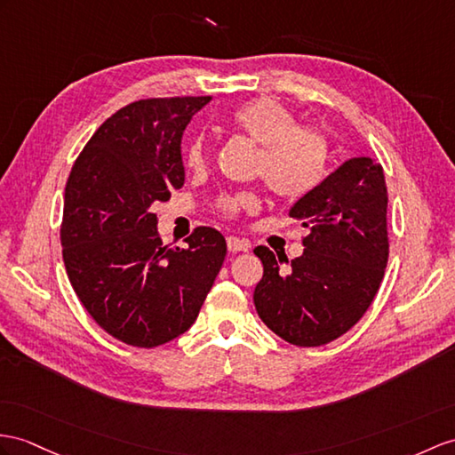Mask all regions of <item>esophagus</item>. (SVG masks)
<instances>
[{"instance_id": "34e87169", "label": "esophagus", "mask_w": 455, "mask_h": 455, "mask_svg": "<svg viewBox=\"0 0 455 455\" xmlns=\"http://www.w3.org/2000/svg\"><path fill=\"white\" fill-rule=\"evenodd\" d=\"M228 249H229V252H239V251L245 252V251L251 249V243L247 239H239V237L229 235L228 237Z\"/></svg>"}]
</instances>
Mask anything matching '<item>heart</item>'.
Wrapping results in <instances>:
<instances>
[{"label": "heart", "instance_id": "1", "mask_svg": "<svg viewBox=\"0 0 455 455\" xmlns=\"http://www.w3.org/2000/svg\"><path fill=\"white\" fill-rule=\"evenodd\" d=\"M231 125L243 131L262 147L259 173L270 189L283 198H301L323 183L328 170V139L313 127H299V117L278 100L259 98L243 104L231 114ZM185 160L193 170L208 162V147L203 137L191 140ZM259 198L252 193L228 195L220 201L224 214L254 210Z\"/></svg>", "mask_w": 455, "mask_h": 455}]
</instances>
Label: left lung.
Returning a JSON list of instances; mask_svg holds the SVG:
<instances>
[{"mask_svg":"<svg viewBox=\"0 0 455 455\" xmlns=\"http://www.w3.org/2000/svg\"><path fill=\"white\" fill-rule=\"evenodd\" d=\"M386 210L382 165L367 156L346 160L299 198L290 216L308 228L301 257L290 262L268 247L254 249L264 266L254 307L274 334L316 347L359 323L387 264Z\"/></svg>","mask_w":455,"mask_h":455,"instance_id":"obj_1","label":"left lung"}]
</instances>
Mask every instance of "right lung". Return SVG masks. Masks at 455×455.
Segmentation results:
<instances>
[{"label":"right lung","instance_id":"right-lung-1","mask_svg":"<svg viewBox=\"0 0 455 455\" xmlns=\"http://www.w3.org/2000/svg\"><path fill=\"white\" fill-rule=\"evenodd\" d=\"M210 100L121 108L86 142L65 185L69 282L98 326L129 346L156 347L189 330L226 259V239L212 228H196L187 249L162 245L150 212L183 187V131Z\"/></svg>","mask_w":455,"mask_h":455}]
</instances>
